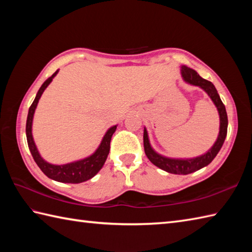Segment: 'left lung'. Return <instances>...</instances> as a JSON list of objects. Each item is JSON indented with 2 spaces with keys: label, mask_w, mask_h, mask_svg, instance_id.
I'll return each instance as SVG.
<instances>
[{
  "label": "left lung",
  "mask_w": 252,
  "mask_h": 252,
  "mask_svg": "<svg viewBox=\"0 0 252 252\" xmlns=\"http://www.w3.org/2000/svg\"><path fill=\"white\" fill-rule=\"evenodd\" d=\"M181 74L184 81L189 84L195 85V87H199L208 94L209 97L211 98L213 104L216 105L219 117H220V131H219L217 141L213 144L212 147L209 149L201 156L194 157V158H170L162 156V155L158 154L155 149L152 147L151 142H149L148 133L146 127H144V149H145V154L147 158L151 160V162L154 163L156 167L160 168L165 172L172 173V174H189L195 172L197 170H200L201 168L206 167L210 163L213 159L216 158L218 153L223 145L224 141L227 134V114L225 106L222 103L219 95L218 91L215 85H213L208 80L202 79L199 74H198L194 69H191L187 66H181Z\"/></svg>",
  "instance_id": "left-lung-1"
}]
</instances>
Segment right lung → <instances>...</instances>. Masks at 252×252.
<instances>
[{
  "label": "right lung",
  "mask_w": 252,
  "mask_h": 252,
  "mask_svg": "<svg viewBox=\"0 0 252 252\" xmlns=\"http://www.w3.org/2000/svg\"><path fill=\"white\" fill-rule=\"evenodd\" d=\"M58 70H56L52 74V77L44 81V83L41 85L36 93L35 98L33 103L31 104L28 117H27V123H26V135H27V142H28V146L30 149V153L33 157L37 167L41 169L47 178H50L57 182H62V183H71V184H78L82 183V182L88 181L92 179L93 176L98 173V171L103 168V165L106 161L107 157L110 151V141L111 136L116 132L117 126L109 127L105 135L101 140L99 146L96 148V151L90 155V156L85 157L83 159L77 160V161H72L65 164H53L47 162L46 160L41 157V155L37 151L36 145L32 136V122H33V116L34 111L36 109L37 103L41 98L42 94L45 91V89L49 87L50 83L53 81V79L56 77Z\"/></svg>",
  "instance_id": "obj_1"
}]
</instances>
